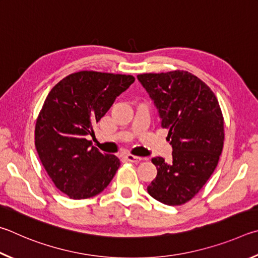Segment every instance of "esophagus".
<instances>
[{"label":"esophagus","mask_w":258,"mask_h":258,"mask_svg":"<svg viewBox=\"0 0 258 258\" xmlns=\"http://www.w3.org/2000/svg\"><path fill=\"white\" fill-rule=\"evenodd\" d=\"M125 159H126V161L133 162V163H139V162L143 160V157L135 156V155H132V154H126L125 155Z\"/></svg>","instance_id":"34e87169"}]
</instances>
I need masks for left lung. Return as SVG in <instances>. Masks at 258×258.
<instances>
[{"instance_id":"1","label":"left lung","mask_w":258,"mask_h":258,"mask_svg":"<svg viewBox=\"0 0 258 258\" xmlns=\"http://www.w3.org/2000/svg\"><path fill=\"white\" fill-rule=\"evenodd\" d=\"M137 78L169 130L172 164L152 159L157 175L147 191L165 205H182L196 195L214 172L223 148V115L218 98L188 71L143 74Z\"/></svg>"}]
</instances>
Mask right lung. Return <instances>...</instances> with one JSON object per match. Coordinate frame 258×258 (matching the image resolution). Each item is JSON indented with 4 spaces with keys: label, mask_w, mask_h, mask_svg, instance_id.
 <instances>
[{
    "label": "right lung",
    "mask_w": 258,
    "mask_h": 258,
    "mask_svg": "<svg viewBox=\"0 0 258 258\" xmlns=\"http://www.w3.org/2000/svg\"><path fill=\"white\" fill-rule=\"evenodd\" d=\"M134 81L133 76L79 71L45 99L36 121V150L55 187L72 200L102 192L119 169L120 160L99 152L87 136Z\"/></svg>",
    "instance_id": "add662e5"
}]
</instances>
